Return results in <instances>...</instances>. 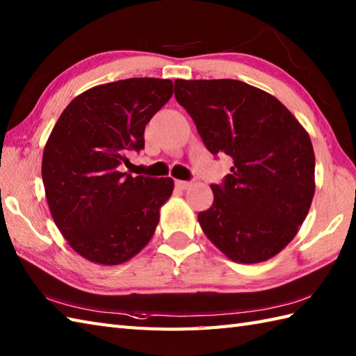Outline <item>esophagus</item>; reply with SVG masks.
Wrapping results in <instances>:
<instances>
[{
    "label": "esophagus",
    "instance_id": "34e87169",
    "mask_svg": "<svg viewBox=\"0 0 356 356\" xmlns=\"http://www.w3.org/2000/svg\"><path fill=\"white\" fill-rule=\"evenodd\" d=\"M193 184L191 182H186V180H176V186L179 190H188Z\"/></svg>",
    "mask_w": 356,
    "mask_h": 356
}]
</instances>
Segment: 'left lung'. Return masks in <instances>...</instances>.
<instances>
[{"label": "left lung", "instance_id": "left-lung-1", "mask_svg": "<svg viewBox=\"0 0 356 356\" xmlns=\"http://www.w3.org/2000/svg\"><path fill=\"white\" fill-rule=\"evenodd\" d=\"M174 96L211 154L232 159L203 232L229 260L260 263L297 236L315 193L311 138L277 97L234 79L174 81Z\"/></svg>", "mask_w": 356, "mask_h": 356}]
</instances>
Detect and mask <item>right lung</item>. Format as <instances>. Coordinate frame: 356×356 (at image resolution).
<instances>
[{
    "instance_id": "1",
    "label": "right lung",
    "mask_w": 356,
    "mask_h": 356,
    "mask_svg": "<svg viewBox=\"0 0 356 356\" xmlns=\"http://www.w3.org/2000/svg\"><path fill=\"white\" fill-rule=\"evenodd\" d=\"M172 96V82L130 78L87 90L67 105L42 154V182L53 220L84 259L113 266L139 254L153 237L171 177L122 172L128 153Z\"/></svg>"
}]
</instances>
